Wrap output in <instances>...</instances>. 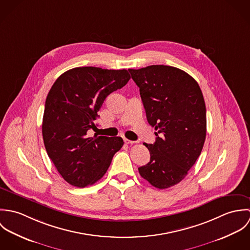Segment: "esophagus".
I'll use <instances>...</instances> for the list:
<instances>
[{"label": "esophagus", "mask_w": 250, "mask_h": 250, "mask_svg": "<svg viewBox=\"0 0 250 250\" xmlns=\"http://www.w3.org/2000/svg\"><path fill=\"white\" fill-rule=\"evenodd\" d=\"M124 143H126V144H134L135 142H133V141H130V140H127V139H125V140H124Z\"/></svg>", "instance_id": "34e87169"}]
</instances>
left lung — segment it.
<instances>
[{
  "label": "left lung",
  "mask_w": 250,
  "mask_h": 250,
  "mask_svg": "<svg viewBox=\"0 0 250 250\" xmlns=\"http://www.w3.org/2000/svg\"><path fill=\"white\" fill-rule=\"evenodd\" d=\"M140 87L148 123L156 142L144 145L150 162L141 176L157 188L180 183L199 157L206 139V106L197 82L179 68L150 65L129 69Z\"/></svg>",
  "instance_id": "8db88e82"
}]
</instances>
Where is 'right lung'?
Instances as JSON below:
<instances>
[{"label":"right lung","mask_w":250,"mask_h":250,"mask_svg":"<svg viewBox=\"0 0 250 250\" xmlns=\"http://www.w3.org/2000/svg\"><path fill=\"white\" fill-rule=\"evenodd\" d=\"M131 79L126 69L76 67L62 74L51 87L42 121L43 142L59 173L74 187L93 185L107 172L123 146L120 137L94 136V121L107 95Z\"/></svg>","instance_id":"right-lung-1"}]
</instances>
